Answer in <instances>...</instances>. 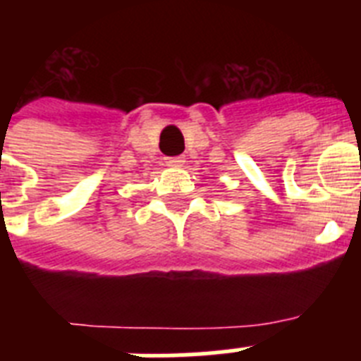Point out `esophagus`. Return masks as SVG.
<instances>
[{"label": "esophagus", "mask_w": 361, "mask_h": 361, "mask_svg": "<svg viewBox=\"0 0 361 361\" xmlns=\"http://www.w3.org/2000/svg\"><path fill=\"white\" fill-rule=\"evenodd\" d=\"M166 162H168L170 166H183L184 159L183 157H170Z\"/></svg>", "instance_id": "1"}]
</instances>
